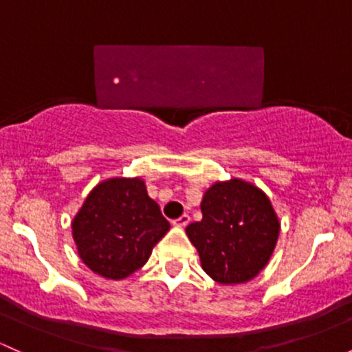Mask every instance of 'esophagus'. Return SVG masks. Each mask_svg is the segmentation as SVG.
<instances>
[{
    "mask_svg": "<svg viewBox=\"0 0 352 352\" xmlns=\"http://www.w3.org/2000/svg\"><path fill=\"white\" fill-rule=\"evenodd\" d=\"M188 222H190V217H188V214H184V215H180L179 219L173 220L172 223H173V226H177V227H185Z\"/></svg>",
    "mask_w": 352,
    "mask_h": 352,
    "instance_id": "obj_1",
    "label": "esophagus"
}]
</instances>
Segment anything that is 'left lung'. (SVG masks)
<instances>
[{"mask_svg": "<svg viewBox=\"0 0 352 352\" xmlns=\"http://www.w3.org/2000/svg\"><path fill=\"white\" fill-rule=\"evenodd\" d=\"M202 220L185 232L202 262V269L219 284L254 279L276 247L280 223L269 197L244 180L217 182L204 194Z\"/></svg>", "mask_w": 352, "mask_h": 352, "instance_id": "8db88e82", "label": "left lung"}]
</instances>
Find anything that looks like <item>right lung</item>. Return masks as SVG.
<instances>
[{
    "instance_id": "right-lung-1",
    "label": "right lung",
    "mask_w": 352,
    "mask_h": 352,
    "mask_svg": "<svg viewBox=\"0 0 352 352\" xmlns=\"http://www.w3.org/2000/svg\"><path fill=\"white\" fill-rule=\"evenodd\" d=\"M72 229L85 264L117 280L144 267L170 223L146 194L144 180L110 179L90 192Z\"/></svg>"
}]
</instances>
